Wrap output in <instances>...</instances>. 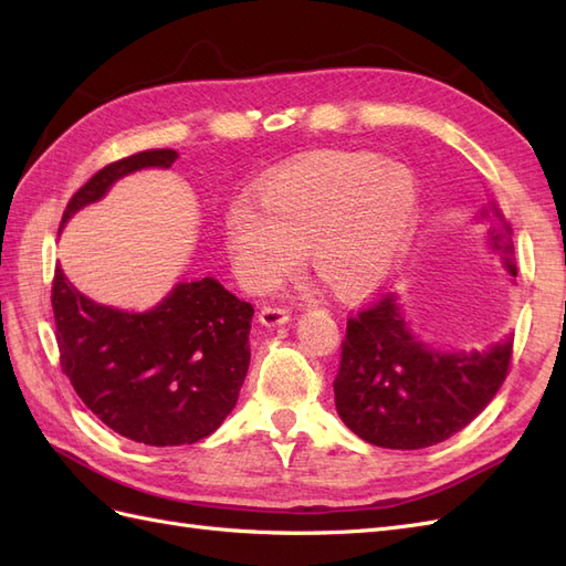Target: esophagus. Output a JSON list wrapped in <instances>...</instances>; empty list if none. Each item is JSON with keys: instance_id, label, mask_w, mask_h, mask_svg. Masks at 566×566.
<instances>
[{"instance_id": "esophagus-1", "label": "esophagus", "mask_w": 566, "mask_h": 566, "mask_svg": "<svg viewBox=\"0 0 566 566\" xmlns=\"http://www.w3.org/2000/svg\"><path fill=\"white\" fill-rule=\"evenodd\" d=\"M259 322L261 326H269V328H275V326H283L291 322V312H287L285 307H261L259 310Z\"/></svg>"}]
</instances>
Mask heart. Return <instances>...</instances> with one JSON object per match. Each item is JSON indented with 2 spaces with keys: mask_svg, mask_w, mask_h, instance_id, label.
<instances>
[{
  "mask_svg": "<svg viewBox=\"0 0 566 566\" xmlns=\"http://www.w3.org/2000/svg\"><path fill=\"white\" fill-rule=\"evenodd\" d=\"M408 168L375 154L319 150L283 165L223 218L226 250L252 293L281 283L305 247L310 266L340 295L387 281L418 223Z\"/></svg>",
  "mask_w": 566,
  "mask_h": 566,
  "instance_id": "heart-1",
  "label": "heart"
}]
</instances>
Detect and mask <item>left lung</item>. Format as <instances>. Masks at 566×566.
Listing matches in <instances>:
<instances>
[{
	"label": "left lung",
	"instance_id": "8db88e82",
	"mask_svg": "<svg viewBox=\"0 0 566 566\" xmlns=\"http://www.w3.org/2000/svg\"><path fill=\"white\" fill-rule=\"evenodd\" d=\"M488 244L516 279L514 240L500 206L475 216ZM509 334L485 350L434 348L410 328L394 293L350 316L334 381L336 410L365 442L384 449H424L475 420L500 391L512 360Z\"/></svg>",
	"mask_w": 566,
	"mask_h": 566
}]
</instances>
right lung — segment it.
Here are the masks:
<instances>
[{
	"label": "right lung",
	"mask_w": 566,
	"mask_h": 566,
	"mask_svg": "<svg viewBox=\"0 0 566 566\" xmlns=\"http://www.w3.org/2000/svg\"><path fill=\"white\" fill-rule=\"evenodd\" d=\"M177 150H144L95 172L66 203L60 230L122 177L168 170ZM52 310L62 369L109 430L148 447L195 444L235 408L250 369L254 307L216 279L175 283L156 307L117 310L54 269Z\"/></svg>",
	"instance_id": "obj_1"
}]
</instances>
